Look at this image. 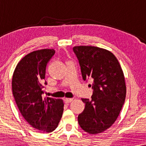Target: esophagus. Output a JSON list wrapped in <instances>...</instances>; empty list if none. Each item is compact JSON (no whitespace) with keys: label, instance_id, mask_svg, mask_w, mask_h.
Segmentation results:
<instances>
[{"label":"esophagus","instance_id":"34e87169","mask_svg":"<svg viewBox=\"0 0 146 146\" xmlns=\"http://www.w3.org/2000/svg\"><path fill=\"white\" fill-rule=\"evenodd\" d=\"M72 100H73L72 98H64V101L65 103H70Z\"/></svg>","mask_w":146,"mask_h":146}]
</instances>
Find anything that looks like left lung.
Here are the masks:
<instances>
[{"instance_id": "1", "label": "left lung", "mask_w": 146, "mask_h": 146, "mask_svg": "<svg viewBox=\"0 0 146 146\" xmlns=\"http://www.w3.org/2000/svg\"><path fill=\"white\" fill-rule=\"evenodd\" d=\"M84 81L93 80L92 99L82 98L85 108L78 120L83 130L97 134L109 128L118 117L126 94L124 76L111 52L91 46L73 48Z\"/></svg>"}]
</instances>
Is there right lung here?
<instances>
[{
  "instance_id": "1",
  "label": "right lung",
  "mask_w": 146,
  "mask_h": 146,
  "mask_svg": "<svg viewBox=\"0 0 146 146\" xmlns=\"http://www.w3.org/2000/svg\"><path fill=\"white\" fill-rule=\"evenodd\" d=\"M54 49L36 50L26 55L14 72L12 88L21 114L34 128L50 133L56 128L64 110L61 99L43 98L47 63Z\"/></svg>"
}]
</instances>
